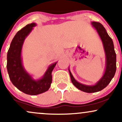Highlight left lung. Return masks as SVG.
Instances as JSON below:
<instances>
[{
  "instance_id": "1",
  "label": "left lung",
  "mask_w": 122,
  "mask_h": 122,
  "mask_svg": "<svg viewBox=\"0 0 122 122\" xmlns=\"http://www.w3.org/2000/svg\"><path fill=\"white\" fill-rule=\"evenodd\" d=\"M92 25L97 30L104 45L106 55V69L104 75L96 85L93 86H88L82 84L77 81L74 79L72 73L69 70L73 84L80 90L86 93H94L99 92L106 88L114 77L117 70V55L115 51L114 43L111 38L108 36L104 26L101 23L99 22H92Z\"/></svg>"
}]
</instances>
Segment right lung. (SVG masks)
<instances>
[{
	"mask_svg": "<svg viewBox=\"0 0 122 122\" xmlns=\"http://www.w3.org/2000/svg\"><path fill=\"white\" fill-rule=\"evenodd\" d=\"M36 23L27 25L20 30L12 39L7 52V69L12 83L26 94L37 95L47 91L52 82V72L57 62L49 67L41 79L35 81L23 69L21 59V50L25 38L30 33Z\"/></svg>",
	"mask_w": 122,
	"mask_h": 122,
	"instance_id": "right-lung-1",
	"label": "right lung"
}]
</instances>
